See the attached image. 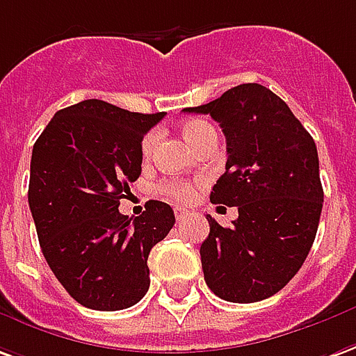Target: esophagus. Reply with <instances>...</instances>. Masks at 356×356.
Listing matches in <instances>:
<instances>
[{
  "label": "esophagus",
  "mask_w": 356,
  "mask_h": 356,
  "mask_svg": "<svg viewBox=\"0 0 356 356\" xmlns=\"http://www.w3.org/2000/svg\"><path fill=\"white\" fill-rule=\"evenodd\" d=\"M185 218H188V212H186V210H181V208H177V210H175V220L183 221Z\"/></svg>",
  "instance_id": "obj_1"
}]
</instances>
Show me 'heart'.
Listing matches in <instances>:
<instances>
[{
	"instance_id": "obj_1",
	"label": "heart",
	"mask_w": 356,
	"mask_h": 356,
	"mask_svg": "<svg viewBox=\"0 0 356 356\" xmlns=\"http://www.w3.org/2000/svg\"><path fill=\"white\" fill-rule=\"evenodd\" d=\"M212 127L208 125L206 121H198V119H193V121H186L183 123V136L185 140L191 146H195L200 138H202L204 133H208ZM154 143H156V133H148V135L143 138V156L148 158L150 152H152ZM160 193L163 196L171 198L173 202L177 204H188L195 200L196 196V185L195 183H185V181H165L160 185Z\"/></svg>"
}]
</instances>
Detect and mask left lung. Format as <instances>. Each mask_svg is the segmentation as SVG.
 I'll use <instances>...</instances> for the list:
<instances>
[{"label":"left lung","mask_w":356,"mask_h":356,"mask_svg":"<svg viewBox=\"0 0 356 356\" xmlns=\"http://www.w3.org/2000/svg\"><path fill=\"white\" fill-rule=\"evenodd\" d=\"M185 111L220 123L227 163L210 200L238 210L231 227L206 216V285L229 302L268 299L299 272L316 237L324 202L316 144L289 106L262 84H238Z\"/></svg>","instance_id":"left-lung-1"}]
</instances>
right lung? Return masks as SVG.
<instances>
[{"mask_svg":"<svg viewBox=\"0 0 356 356\" xmlns=\"http://www.w3.org/2000/svg\"><path fill=\"white\" fill-rule=\"evenodd\" d=\"M102 100L59 109L34 143L29 206L40 247L79 305L123 310L150 287L148 254L170 233V204L148 200L131 221L119 212L143 171V136L163 119Z\"/></svg>","mask_w":356,"mask_h":356,"instance_id":"right-lung-1","label":"right lung"}]
</instances>
